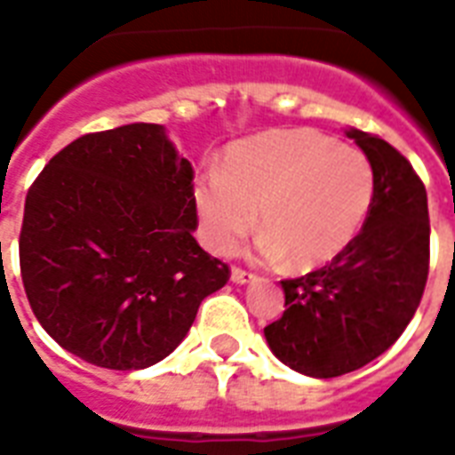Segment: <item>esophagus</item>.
<instances>
[{"label":"esophagus","instance_id":"34e87169","mask_svg":"<svg viewBox=\"0 0 455 455\" xmlns=\"http://www.w3.org/2000/svg\"><path fill=\"white\" fill-rule=\"evenodd\" d=\"M231 281H234L235 285H245V283H250V281H255V276H252V274H248V271H243V269H238V267H234V269H231Z\"/></svg>","mask_w":455,"mask_h":455}]
</instances>
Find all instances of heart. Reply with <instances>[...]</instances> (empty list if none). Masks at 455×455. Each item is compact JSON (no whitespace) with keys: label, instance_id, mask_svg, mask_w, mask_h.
<instances>
[{"label":"heart","instance_id":"b5f03b06","mask_svg":"<svg viewBox=\"0 0 455 455\" xmlns=\"http://www.w3.org/2000/svg\"><path fill=\"white\" fill-rule=\"evenodd\" d=\"M375 196L366 156L314 130H271L238 141L224 164L196 179L203 238L231 255L255 224L257 257L318 269L359 235Z\"/></svg>","mask_w":455,"mask_h":455}]
</instances>
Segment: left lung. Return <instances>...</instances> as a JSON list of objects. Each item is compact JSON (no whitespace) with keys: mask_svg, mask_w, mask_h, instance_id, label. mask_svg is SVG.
Listing matches in <instances>:
<instances>
[{"mask_svg":"<svg viewBox=\"0 0 455 455\" xmlns=\"http://www.w3.org/2000/svg\"><path fill=\"white\" fill-rule=\"evenodd\" d=\"M371 163L375 196L361 234L323 269L281 281L283 316L264 328L278 361L338 378L387 352L416 314L430 269L427 193L387 141L349 130Z\"/></svg>","mask_w":455,"mask_h":455,"instance_id":"8db88e82","label":"left lung"}]
</instances>
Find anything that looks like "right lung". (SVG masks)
<instances>
[{
  "instance_id": "right-lung-1",
  "label": "right lung",
  "mask_w": 455,
  "mask_h": 455,
  "mask_svg": "<svg viewBox=\"0 0 455 455\" xmlns=\"http://www.w3.org/2000/svg\"><path fill=\"white\" fill-rule=\"evenodd\" d=\"M193 167L163 124L75 139L25 198L20 276L66 352L113 371L170 356L228 267L193 238Z\"/></svg>"
}]
</instances>
